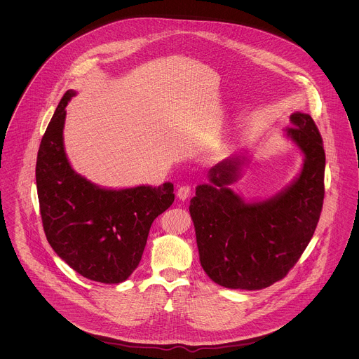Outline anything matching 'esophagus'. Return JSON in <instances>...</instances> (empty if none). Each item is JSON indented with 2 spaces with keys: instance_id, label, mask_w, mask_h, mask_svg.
I'll use <instances>...</instances> for the list:
<instances>
[{
  "instance_id": "1",
  "label": "esophagus",
  "mask_w": 359,
  "mask_h": 359,
  "mask_svg": "<svg viewBox=\"0 0 359 359\" xmlns=\"http://www.w3.org/2000/svg\"><path fill=\"white\" fill-rule=\"evenodd\" d=\"M189 195H191V187L189 185H182L177 191V198L181 199V201H187Z\"/></svg>"
}]
</instances>
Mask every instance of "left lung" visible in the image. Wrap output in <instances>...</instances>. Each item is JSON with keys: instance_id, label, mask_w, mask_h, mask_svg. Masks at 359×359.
<instances>
[{"instance_id": "8db88e82", "label": "left lung", "mask_w": 359, "mask_h": 359, "mask_svg": "<svg viewBox=\"0 0 359 359\" xmlns=\"http://www.w3.org/2000/svg\"><path fill=\"white\" fill-rule=\"evenodd\" d=\"M290 123L286 137L303 152L304 164L286 189L246 203L228 187L246 160L232 156L210 170V184L199 185L191 199L201 264L224 287L259 290L283 279L315 232L325 196L323 141L309 114L296 111Z\"/></svg>"}]
</instances>
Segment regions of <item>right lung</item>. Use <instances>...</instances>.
<instances>
[{"instance_id":"add662e5","label":"right lung","mask_w":359,"mask_h":359,"mask_svg":"<svg viewBox=\"0 0 359 359\" xmlns=\"http://www.w3.org/2000/svg\"><path fill=\"white\" fill-rule=\"evenodd\" d=\"M69 90L41 140L36 182L44 232L53 252L81 276L121 283L138 266L157 215L174 202V185L104 189L77 174L63 148Z\"/></svg>"}]
</instances>
